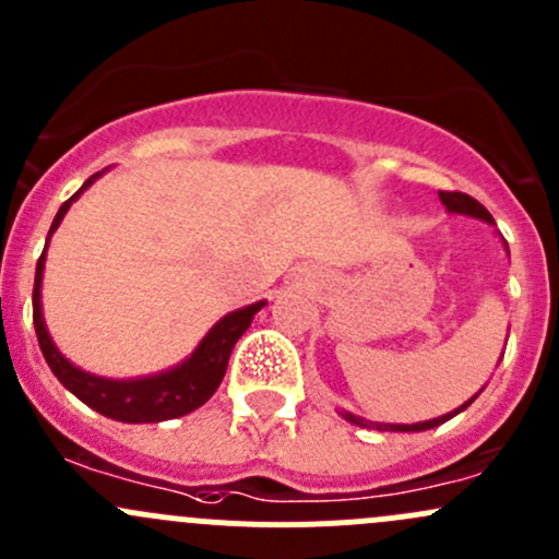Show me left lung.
I'll return each mask as SVG.
<instances>
[{"label":"left lung","mask_w":559,"mask_h":559,"mask_svg":"<svg viewBox=\"0 0 559 559\" xmlns=\"http://www.w3.org/2000/svg\"><path fill=\"white\" fill-rule=\"evenodd\" d=\"M438 197H441V202H443V205H447V211H449V213H462V216H473V218H481V222H487V224H495L492 213H489L487 207L481 205V202L473 200L471 194H462V191H438ZM506 248H509V246H506ZM476 397H478V394H473V397L467 400V403H462L460 408L449 411V414L438 416V419H430V421H416V425H376V427H379V430H392V432H421V430H430V427L443 425V421H449V419H452V416L460 414V411H465L467 405H471L473 400H476ZM343 416H346V419L352 421V425L368 427V421L359 419V416L346 414V411H343Z\"/></svg>","instance_id":"8db88e82"}]
</instances>
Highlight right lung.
Here are the masks:
<instances>
[{
  "label": "right lung",
  "mask_w": 559,
  "mask_h": 559,
  "mask_svg": "<svg viewBox=\"0 0 559 559\" xmlns=\"http://www.w3.org/2000/svg\"><path fill=\"white\" fill-rule=\"evenodd\" d=\"M103 173H94L64 205L56 213L53 224H50V235L56 233V227L61 224L64 213L70 211L72 202L94 183ZM48 248V243H45ZM45 248L37 259V273H35V292H32V319H35V332L39 341V352H43L45 362L53 370L56 379L61 381L78 400L94 408L97 414L107 416V419L116 421H129V425H143V421H165V419H178V416L191 414L194 408H200L202 403L213 397L218 384H222L224 373H227L229 354H233L235 343L243 332L251 326L253 316L262 311V302H253V306L240 308L224 316L222 321L211 326L205 337L200 341V346L191 352L189 359H183L175 368L165 370V373L145 376V379H129V381H116V379H103V376L86 373V370L75 368L67 357H61V352L56 348V343L50 341L48 326L43 319V302H39V286H43V270H45Z\"/></svg>",
  "instance_id": "obj_1"
}]
</instances>
